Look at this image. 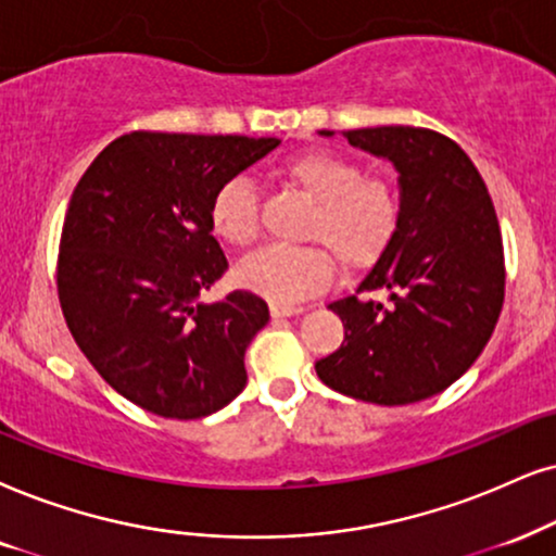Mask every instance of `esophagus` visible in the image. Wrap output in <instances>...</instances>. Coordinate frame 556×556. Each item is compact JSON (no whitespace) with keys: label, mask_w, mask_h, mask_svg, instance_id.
Masks as SVG:
<instances>
[{"label":"esophagus","mask_w":556,"mask_h":556,"mask_svg":"<svg viewBox=\"0 0 556 556\" xmlns=\"http://www.w3.org/2000/svg\"><path fill=\"white\" fill-rule=\"evenodd\" d=\"M271 315L274 318H292V315H300L302 307L298 305H279V302H271Z\"/></svg>","instance_id":"34e87169"}]
</instances>
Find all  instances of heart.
Masks as SVG:
<instances>
[{
	"mask_svg": "<svg viewBox=\"0 0 556 556\" xmlns=\"http://www.w3.org/2000/svg\"><path fill=\"white\" fill-rule=\"evenodd\" d=\"M282 177L313 202L302 241L320 245L341 269H367L388 251L403 213L400 192L388 179L364 177L359 161L333 151L300 153L282 166ZM210 226L236 249L256 241L258 194L249 179L230 177L215 189ZM325 255L318 249L269 245L245 258L236 277L245 290L294 305L328 285L330 262Z\"/></svg>",
	"mask_w": 556,
	"mask_h": 556,
	"instance_id": "obj_1",
	"label": "heart"
}]
</instances>
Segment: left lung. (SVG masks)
I'll use <instances>...</instances> for the list:
<instances>
[{"instance_id": "8db88e82", "label": "left lung", "mask_w": 556, "mask_h": 556, "mask_svg": "<svg viewBox=\"0 0 556 556\" xmlns=\"http://www.w3.org/2000/svg\"><path fill=\"white\" fill-rule=\"evenodd\" d=\"M343 138L395 166L403 213L356 294L328 305L346 336L315 371L341 395L410 405L454 384L493 336L505 294L501 226L480 172L452 138L407 125ZM375 289L389 300H358Z\"/></svg>"}]
</instances>
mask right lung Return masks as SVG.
Listing matches in <instances>:
<instances>
[{
  "mask_svg": "<svg viewBox=\"0 0 556 556\" xmlns=\"http://www.w3.org/2000/svg\"><path fill=\"white\" fill-rule=\"evenodd\" d=\"M277 146L128 132L74 189L59 249L63 318L104 382L153 416L205 418L245 388L243 354L269 307L245 290L200 302L228 269L210 202Z\"/></svg>",
  "mask_w": 556,
  "mask_h": 556,
  "instance_id": "add662e5",
  "label": "right lung"
}]
</instances>
